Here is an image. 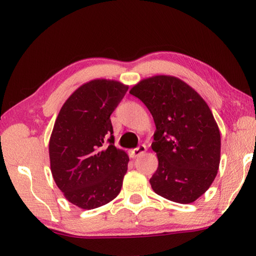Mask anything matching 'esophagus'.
Segmentation results:
<instances>
[{
  "instance_id": "1",
  "label": "esophagus",
  "mask_w": 256,
  "mask_h": 256,
  "mask_svg": "<svg viewBox=\"0 0 256 256\" xmlns=\"http://www.w3.org/2000/svg\"><path fill=\"white\" fill-rule=\"evenodd\" d=\"M145 152H146V146L142 144V145L138 146L136 148H134V150H131V156L133 157V158H135V157H138V156H140V155L144 154Z\"/></svg>"
}]
</instances>
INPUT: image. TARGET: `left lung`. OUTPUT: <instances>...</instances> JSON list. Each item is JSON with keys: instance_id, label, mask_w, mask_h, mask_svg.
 <instances>
[{"instance_id": "1", "label": "left lung", "mask_w": 256, "mask_h": 256, "mask_svg": "<svg viewBox=\"0 0 256 256\" xmlns=\"http://www.w3.org/2000/svg\"><path fill=\"white\" fill-rule=\"evenodd\" d=\"M130 94L148 106L155 122L152 148L158 167L150 179L152 188L174 202H194L209 189L220 165V131L210 108L174 76L145 78Z\"/></svg>"}]
</instances>
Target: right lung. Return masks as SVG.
Segmentation results:
<instances>
[{
  "label": "right lung",
  "instance_id": "1",
  "mask_svg": "<svg viewBox=\"0 0 256 256\" xmlns=\"http://www.w3.org/2000/svg\"><path fill=\"white\" fill-rule=\"evenodd\" d=\"M128 89L116 80H90L70 94L54 124L52 175L64 198L81 209L99 208L121 192L130 158L114 146L110 116Z\"/></svg>",
  "mask_w": 256,
  "mask_h": 256
}]
</instances>
